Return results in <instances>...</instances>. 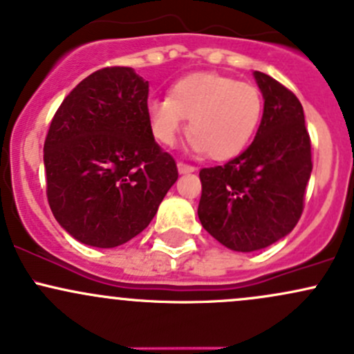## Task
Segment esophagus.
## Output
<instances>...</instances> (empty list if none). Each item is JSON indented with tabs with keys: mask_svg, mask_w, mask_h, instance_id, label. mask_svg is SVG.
<instances>
[{
	"mask_svg": "<svg viewBox=\"0 0 354 354\" xmlns=\"http://www.w3.org/2000/svg\"><path fill=\"white\" fill-rule=\"evenodd\" d=\"M177 169H178V172H180V174L196 172V167L187 165V163H184V162H178V163H177Z\"/></svg>",
	"mask_w": 354,
	"mask_h": 354,
	"instance_id": "esophagus-1",
	"label": "esophagus"
}]
</instances>
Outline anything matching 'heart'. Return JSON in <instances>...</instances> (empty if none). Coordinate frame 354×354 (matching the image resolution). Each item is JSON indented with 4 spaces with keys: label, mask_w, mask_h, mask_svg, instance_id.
Returning <instances> with one entry per match:
<instances>
[{
    "label": "heart",
    "mask_w": 354,
    "mask_h": 354,
    "mask_svg": "<svg viewBox=\"0 0 354 354\" xmlns=\"http://www.w3.org/2000/svg\"><path fill=\"white\" fill-rule=\"evenodd\" d=\"M262 95L254 85L216 73H192L177 80L169 97L151 98L147 115L151 133L172 147L189 119L192 148L213 160L242 153L262 118Z\"/></svg>",
    "instance_id": "b5f03b06"
}]
</instances>
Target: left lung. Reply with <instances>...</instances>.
Masks as SVG:
<instances>
[{
    "label": "left lung",
    "instance_id": "left-lung-1",
    "mask_svg": "<svg viewBox=\"0 0 354 354\" xmlns=\"http://www.w3.org/2000/svg\"><path fill=\"white\" fill-rule=\"evenodd\" d=\"M264 112L252 145L225 165L201 169L198 216L204 230L236 252L269 247L295 228L312 174L310 136L293 92L254 71Z\"/></svg>",
    "mask_w": 354,
    "mask_h": 354
}]
</instances>
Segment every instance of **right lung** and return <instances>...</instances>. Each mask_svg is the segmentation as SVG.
Returning a JSON list of instances; mask_svg holds the SVG:
<instances>
[{"label": "right lung", "instance_id": "1", "mask_svg": "<svg viewBox=\"0 0 354 354\" xmlns=\"http://www.w3.org/2000/svg\"><path fill=\"white\" fill-rule=\"evenodd\" d=\"M148 82L133 68H102L69 92L44 143L47 201L73 239L98 249L150 225L176 184V160L147 115Z\"/></svg>", "mask_w": 354, "mask_h": 354}]
</instances>
